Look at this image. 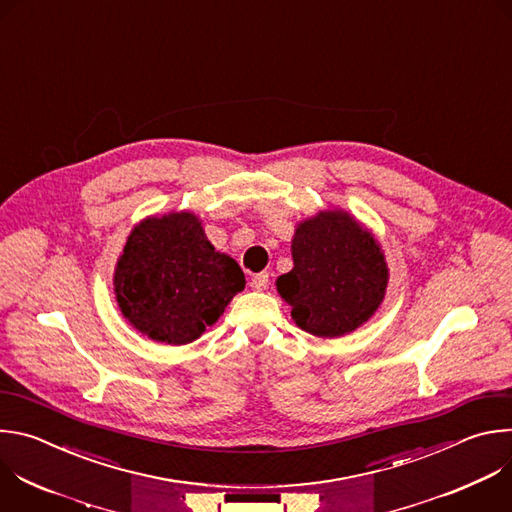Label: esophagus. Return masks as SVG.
<instances>
[{
    "mask_svg": "<svg viewBox=\"0 0 512 512\" xmlns=\"http://www.w3.org/2000/svg\"><path fill=\"white\" fill-rule=\"evenodd\" d=\"M267 285H269V273L263 271V273H257L251 277V289L263 291V289H267Z\"/></svg>",
    "mask_w": 512,
    "mask_h": 512,
    "instance_id": "esophagus-1",
    "label": "esophagus"
}]
</instances>
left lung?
<instances>
[{
	"instance_id": "left-lung-1",
	"label": "left lung",
	"mask_w": 512,
	"mask_h": 512,
	"mask_svg": "<svg viewBox=\"0 0 512 512\" xmlns=\"http://www.w3.org/2000/svg\"><path fill=\"white\" fill-rule=\"evenodd\" d=\"M294 269L277 277L294 322L320 338H338L367 322L385 298L389 269L369 229L344 210H324L298 225Z\"/></svg>"
}]
</instances>
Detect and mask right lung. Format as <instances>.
Instances as JSON below:
<instances>
[{
	"label": "right lung",
	"instance_id": "obj_1",
	"mask_svg": "<svg viewBox=\"0 0 512 512\" xmlns=\"http://www.w3.org/2000/svg\"><path fill=\"white\" fill-rule=\"evenodd\" d=\"M115 296L127 322L172 346L202 336L245 287L239 263L218 253L192 212L150 216L133 227L117 261Z\"/></svg>",
	"mask_w": 512,
	"mask_h": 512
}]
</instances>
